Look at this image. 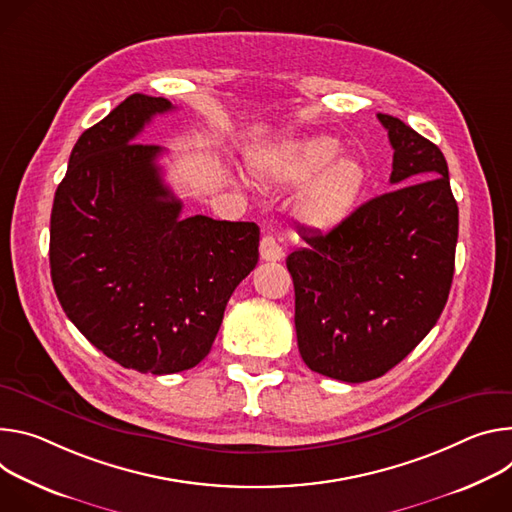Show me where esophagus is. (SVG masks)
I'll list each match as a JSON object with an SVG mask.
<instances>
[{"label": "esophagus", "mask_w": 512, "mask_h": 512, "mask_svg": "<svg viewBox=\"0 0 512 512\" xmlns=\"http://www.w3.org/2000/svg\"><path fill=\"white\" fill-rule=\"evenodd\" d=\"M282 256H285V252H282L280 244L272 238V236H264L260 240V258L266 260V262H278L282 260Z\"/></svg>", "instance_id": "obj_1"}]
</instances>
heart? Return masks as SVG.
I'll use <instances>...</instances> for the list:
<instances>
[{
  "label": "heart",
  "mask_w": 512,
  "mask_h": 512,
  "mask_svg": "<svg viewBox=\"0 0 512 512\" xmlns=\"http://www.w3.org/2000/svg\"><path fill=\"white\" fill-rule=\"evenodd\" d=\"M342 144L331 136H311L282 144L252 164L254 175L270 185L299 187L295 213L311 230L325 232L358 209L368 170L354 156H339Z\"/></svg>",
  "instance_id": "1"
}]
</instances>
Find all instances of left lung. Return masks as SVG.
Listing matches in <instances>:
<instances>
[{"label": "left lung", "mask_w": 512, "mask_h": 512, "mask_svg": "<svg viewBox=\"0 0 512 512\" xmlns=\"http://www.w3.org/2000/svg\"><path fill=\"white\" fill-rule=\"evenodd\" d=\"M396 189L360 205L287 258L303 362L323 376L366 382L407 358L437 323L451 289L458 203L441 150L378 113Z\"/></svg>", "instance_id": "left-lung-1"}]
</instances>
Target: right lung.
Here are the masks:
<instances>
[{"mask_svg": "<svg viewBox=\"0 0 512 512\" xmlns=\"http://www.w3.org/2000/svg\"><path fill=\"white\" fill-rule=\"evenodd\" d=\"M173 109L134 93L77 140L50 213V276L67 317L124 368L173 374L211 350L227 301L258 262L252 221L181 217L160 146L136 142Z\"/></svg>", "mask_w": 512, "mask_h": 512, "instance_id": "obj_1", "label": "right lung"}]
</instances>
